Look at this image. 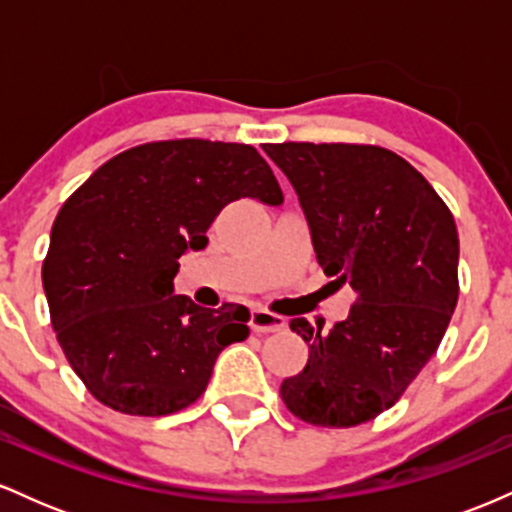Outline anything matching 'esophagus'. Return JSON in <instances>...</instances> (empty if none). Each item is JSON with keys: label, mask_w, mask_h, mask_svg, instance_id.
Masks as SVG:
<instances>
[{"label": "esophagus", "mask_w": 512, "mask_h": 512, "mask_svg": "<svg viewBox=\"0 0 512 512\" xmlns=\"http://www.w3.org/2000/svg\"><path fill=\"white\" fill-rule=\"evenodd\" d=\"M250 327L252 332H281L286 327L284 317L267 313V310H252L250 313Z\"/></svg>", "instance_id": "esophagus-1"}]
</instances>
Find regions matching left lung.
Listing matches in <instances>:
<instances>
[{"label":"left lung","mask_w":512,"mask_h":512,"mask_svg":"<svg viewBox=\"0 0 512 512\" xmlns=\"http://www.w3.org/2000/svg\"><path fill=\"white\" fill-rule=\"evenodd\" d=\"M264 154L296 190L317 264L356 293L327 332L293 317L310 356L281 399L313 426H358L402 397L448 330L455 219L419 170L380 146L286 142Z\"/></svg>","instance_id":"1"}]
</instances>
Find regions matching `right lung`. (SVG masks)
Segmentation results:
<instances>
[{
  "mask_svg": "<svg viewBox=\"0 0 512 512\" xmlns=\"http://www.w3.org/2000/svg\"><path fill=\"white\" fill-rule=\"evenodd\" d=\"M240 197L284 202L248 144L175 139L122 151L88 178L52 223L43 289L74 373L105 407L166 416L207 390L216 358L248 339L250 313L175 296L178 260Z\"/></svg>",
  "mask_w": 512,
  "mask_h": 512,
  "instance_id": "right-lung-1",
  "label": "right lung"
}]
</instances>
